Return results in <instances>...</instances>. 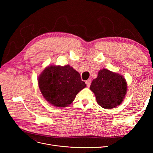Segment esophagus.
Returning a JSON list of instances; mask_svg holds the SVG:
<instances>
[{"label": "esophagus", "mask_w": 153, "mask_h": 153, "mask_svg": "<svg viewBox=\"0 0 153 153\" xmlns=\"http://www.w3.org/2000/svg\"><path fill=\"white\" fill-rule=\"evenodd\" d=\"M91 79L87 80L85 82V84H86V85H87V87H89V86L91 85Z\"/></svg>", "instance_id": "obj_1"}]
</instances>
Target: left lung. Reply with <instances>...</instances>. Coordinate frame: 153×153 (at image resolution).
Masks as SVG:
<instances>
[{
  "label": "left lung",
  "mask_w": 153,
  "mask_h": 153,
  "mask_svg": "<svg viewBox=\"0 0 153 153\" xmlns=\"http://www.w3.org/2000/svg\"><path fill=\"white\" fill-rule=\"evenodd\" d=\"M127 85L126 79L121 74L103 68L92 81L90 89L100 106L111 109L123 103L127 92Z\"/></svg>",
  "instance_id": "obj_1"
}]
</instances>
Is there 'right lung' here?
I'll return each mask as SVG.
<instances>
[{
	"instance_id": "1",
	"label": "right lung",
	"mask_w": 153,
	"mask_h": 153,
	"mask_svg": "<svg viewBox=\"0 0 153 153\" xmlns=\"http://www.w3.org/2000/svg\"><path fill=\"white\" fill-rule=\"evenodd\" d=\"M44 98L55 107H67L76 94L86 87L80 75L69 65L46 67L38 78Z\"/></svg>"
}]
</instances>
